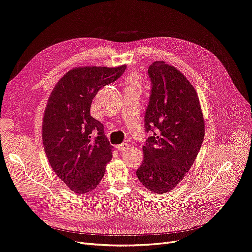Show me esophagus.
Returning a JSON list of instances; mask_svg holds the SVG:
<instances>
[{
	"label": "esophagus",
	"instance_id": "obj_1",
	"mask_svg": "<svg viewBox=\"0 0 252 252\" xmlns=\"http://www.w3.org/2000/svg\"><path fill=\"white\" fill-rule=\"evenodd\" d=\"M128 147H129V144H127V143H123V144H120V145L117 146V149H118L119 151H126V149H128Z\"/></svg>",
	"mask_w": 252,
	"mask_h": 252
}]
</instances>
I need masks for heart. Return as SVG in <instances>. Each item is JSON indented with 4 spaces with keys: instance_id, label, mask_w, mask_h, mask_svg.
<instances>
[{
    "instance_id": "b5f03b06",
    "label": "heart",
    "mask_w": 252,
    "mask_h": 252,
    "mask_svg": "<svg viewBox=\"0 0 252 252\" xmlns=\"http://www.w3.org/2000/svg\"><path fill=\"white\" fill-rule=\"evenodd\" d=\"M132 83H134L135 85L134 86H138V78H137V76H133V78H132Z\"/></svg>"
}]
</instances>
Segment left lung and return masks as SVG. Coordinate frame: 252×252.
I'll return each mask as SVG.
<instances>
[{
	"mask_svg": "<svg viewBox=\"0 0 252 252\" xmlns=\"http://www.w3.org/2000/svg\"><path fill=\"white\" fill-rule=\"evenodd\" d=\"M151 90L145 112L144 159L137 176L146 189L165 193L177 187L198 156L205 135L200 101L190 82L173 65L148 67Z\"/></svg>",
	"mask_w": 252,
	"mask_h": 252,
	"instance_id": "obj_1",
	"label": "left lung"
}]
</instances>
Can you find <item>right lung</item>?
Wrapping results in <instances>:
<instances>
[{"mask_svg": "<svg viewBox=\"0 0 252 252\" xmlns=\"http://www.w3.org/2000/svg\"><path fill=\"white\" fill-rule=\"evenodd\" d=\"M126 68L73 69L57 83L48 99L43 145L53 171L76 193L94 190L112 158L104 126L91 115V106L97 92L122 77Z\"/></svg>", "mask_w": 252, "mask_h": 252, "instance_id": "obj_1", "label": "right lung"}]
</instances>
